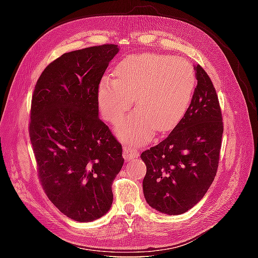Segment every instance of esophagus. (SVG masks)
Here are the masks:
<instances>
[{
	"label": "esophagus",
	"mask_w": 258,
	"mask_h": 258,
	"mask_svg": "<svg viewBox=\"0 0 258 258\" xmlns=\"http://www.w3.org/2000/svg\"><path fill=\"white\" fill-rule=\"evenodd\" d=\"M139 156V151L135 147L124 146L123 147V157L127 161H130L134 158H137Z\"/></svg>",
	"instance_id": "1"
}]
</instances>
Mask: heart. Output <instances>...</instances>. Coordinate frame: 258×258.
Wrapping results in <instances>:
<instances>
[{"label": "heart", "instance_id": "obj_1", "mask_svg": "<svg viewBox=\"0 0 258 258\" xmlns=\"http://www.w3.org/2000/svg\"><path fill=\"white\" fill-rule=\"evenodd\" d=\"M114 73L116 79L105 76L101 81L98 102L104 118L116 122L136 97L138 110L116 127L117 136L123 141L137 144L150 141L155 129H172L188 111L196 74L186 60L141 53L122 59Z\"/></svg>", "mask_w": 258, "mask_h": 258}]
</instances>
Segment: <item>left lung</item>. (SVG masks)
<instances>
[{"label":"left lung","mask_w":258,"mask_h":258,"mask_svg":"<svg viewBox=\"0 0 258 258\" xmlns=\"http://www.w3.org/2000/svg\"><path fill=\"white\" fill-rule=\"evenodd\" d=\"M188 111L159 144L141 154L145 200L168 215L183 214L204 198L220 160L223 118L212 81L199 64Z\"/></svg>","instance_id":"8db88e82"}]
</instances>
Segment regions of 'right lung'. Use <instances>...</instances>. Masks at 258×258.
<instances>
[{
    "label": "right lung",
    "mask_w": 258,
    "mask_h": 258,
    "mask_svg": "<svg viewBox=\"0 0 258 258\" xmlns=\"http://www.w3.org/2000/svg\"><path fill=\"white\" fill-rule=\"evenodd\" d=\"M118 51L105 44L63 53L45 68L32 96L29 135L38 177L49 200L76 222L107 213L123 165L98 102L101 79Z\"/></svg>",
    "instance_id": "add662e5"
}]
</instances>
